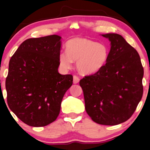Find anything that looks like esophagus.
Instances as JSON below:
<instances>
[{
    "label": "esophagus",
    "instance_id": "esophagus-1",
    "mask_svg": "<svg viewBox=\"0 0 150 150\" xmlns=\"http://www.w3.org/2000/svg\"><path fill=\"white\" fill-rule=\"evenodd\" d=\"M79 81V78L76 75H74L73 76V83L74 84H77Z\"/></svg>",
    "mask_w": 150,
    "mask_h": 150
}]
</instances>
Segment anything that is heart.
<instances>
[{
    "mask_svg": "<svg viewBox=\"0 0 150 150\" xmlns=\"http://www.w3.org/2000/svg\"><path fill=\"white\" fill-rule=\"evenodd\" d=\"M109 48L104 43L84 37H75L66 43V51L59 54V64L64 71L72 69L77 61V69L81 74L90 75L100 71L107 63Z\"/></svg>",
    "mask_w": 150,
    "mask_h": 150,
    "instance_id": "heart-1",
    "label": "heart"
}]
</instances>
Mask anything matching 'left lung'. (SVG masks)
<instances>
[{
    "label": "left lung",
    "mask_w": 150,
    "mask_h": 150,
    "mask_svg": "<svg viewBox=\"0 0 150 150\" xmlns=\"http://www.w3.org/2000/svg\"><path fill=\"white\" fill-rule=\"evenodd\" d=\"M111 42L105 66L79 81L85 109L95 122L116 125L134 113L143 93L144 71L137 51L122 36L102 35Z\"/></svg>",
    "instance_id": "8db88e82"
}]
</instances>
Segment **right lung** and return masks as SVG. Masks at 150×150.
<instances>
[{"instance_id":"right-lung-1","label":"right lung","mask_w":150,"mask_h":150,"mask_svg":"<svg viewBox=\"0 0 150 150\" xmlns=\"http://www.w3.org/2000/svg\"><path fill=\"white\" fill-rule=\"evenodd\" d=\"M62 37L53 35L24 41L9 63L5 81L11 111L29 126L44 127L59 114L71 75L59 73Z\"/></svg>"}]
</instances>
